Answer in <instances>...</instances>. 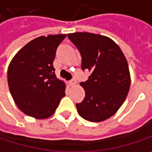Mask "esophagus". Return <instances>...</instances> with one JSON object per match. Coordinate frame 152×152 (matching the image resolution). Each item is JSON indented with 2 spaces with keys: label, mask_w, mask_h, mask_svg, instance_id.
Masks as SVG:
<instances>
[{
  "label": "esophagus",
  "mask_w": 152,
  "mask_h": 152,
  "mask_svg": "<svg viewBox=\"0 0 152 152\" xmlns=\"http://www.w3.org/2000/svg\"><path fill=\"white\" fill-rule=\"evenodd\" d=\"M69 84H70L71 86H75L76 84V81L75 79H72L71 81H69Z\"/></svg>",
  "instance_id": "esophagus-1"
}]
</instances>
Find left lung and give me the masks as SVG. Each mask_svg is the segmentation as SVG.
Listing matches in <instances>:
<instances>
[{
    "instance_id": "1",
    "label": "left lung",
    "mask_w": 152,
    "mask_h": 152,
    "mask_svg": "<svg viewBox=\"0 0 152 152\" xmlns=\"http://www.w3.org/2000/svg\"><path fill=\"white\" fill-rule=\"evenodd\" d=\"M79 49L82 69L90 76L80 85L85 98L76 104L79 115L90 122H103L111 117L125 101L131 87L127 60L117 43L105 35L88 32L69 34Z\"/></svg>"
}]
</instances>
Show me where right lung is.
Instances as JSON below:
<instances>
[{
    "label": "right lung",
    "instance_id": "1",
    "mask_svg": "<svg viewBox=\"0 0 152 152\" xmlns=\"http://www.w3.org/2000/svg\"><path fill=\"white\" fill-rule=\"evenodd\" d=\"M62 35L39 36L15 54L7 69L11 96L23 113L36 119L51 117L65 96L66 83L55 74L53 62Z\"/></svg>",
    "mask_w": 152,
    "mask_h": 152
}]
</instances>
